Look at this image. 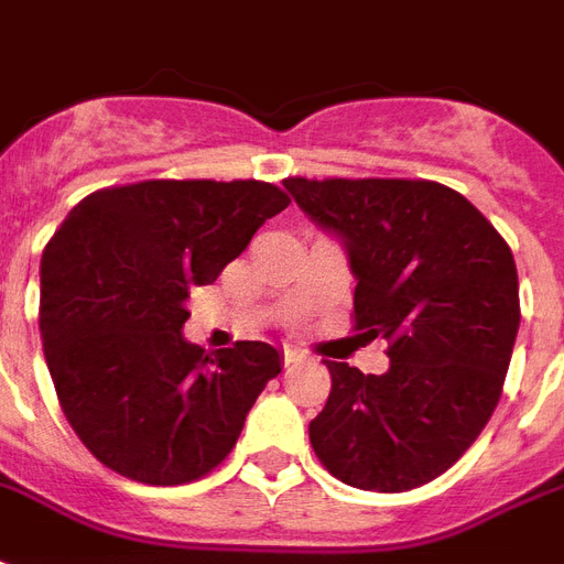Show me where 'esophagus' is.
<instances>
[{
    "label": "esophagus",
    "instance_id": "1",
    "mask_svg": "<svg viewBox=\"0 0 564 564\" xmlns=\"http://www.w3.org/2000/svg\"><path fill=\"white\" fill-rule=\"evenodd\" d=\"M304 358H307L304 351H295V349L283 351V364H286V367H292V364H301Z\"/></svg>",
    "mask_w": 564,
    "mask_h": 564
}]
</instances>
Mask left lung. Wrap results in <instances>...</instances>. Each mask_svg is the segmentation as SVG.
<instances>
[{
  "instance_id": "left-lung-1",
  "label": "left lung",
  "mask_w": 564,
  "mask_h": 564,
  "mask_svg": "<svg viewBox=\"0 0 564 564\" xmlns=\"http://www.w3.org/2000/svg\"><path fill=\"white\" fill-rule=\"evenodd\" d=\"M283 186L346 248L355 328L390 343L381 376L330 360L313 449L351 488L399 494L432 482L500 402L521 325L509 245L467 197L429 180Z\"/></svg>"
}]
</instances>
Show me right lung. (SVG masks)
Returning a JSON list of instances; mask_svg holds the SVG:
<instances>
[{
	"label": "right lung",
	"instance_id": "add662e5",
	"mask_svg": "<svg viewBox=\"0 0 564 564\" xmlns=\"http://www.w3.org/2000/svg\"><path fill=\"white\" fill-rule=\"evenodd\" d=\"M290 206L257 180H144L73 206L41 257V339L73 432L144 485L225 462L281 351L242 339L206 355L183 337L186 301Z\"/></svg>",
	"mask_w": 564,
	"mask_h": 564
}]
</instances>
